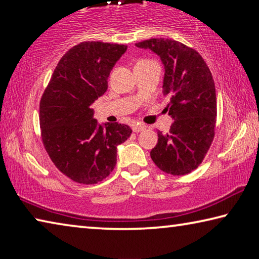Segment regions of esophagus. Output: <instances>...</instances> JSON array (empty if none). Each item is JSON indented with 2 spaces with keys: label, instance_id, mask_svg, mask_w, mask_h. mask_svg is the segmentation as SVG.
Wrapping results in <instances>:
<instances>
[{
  "label": "esophagus",
  "instance_id": "1",
  "mask_svg": "<svg viewBox=\"0 0 259 259\" xmlns=\"http://www.w3.org/2000/svg\"><path fill=\"white\" fill-rule=\"evenodd\" d=\"M145 129H146V125H144V124H140V123L133 124L134 133H140V131H143V130H145Z\"/></svg>",
  "mask_w": 259,
  "mask_h": 259
}]
</instances>
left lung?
<instances>
[{
	"instance_id": "obj_1",
	"label": "left lung",
	"mask_w": 259,
	"mask_h": 259,
	"mask_svg": "<svg viewBox=\"0 0 259 259\" xmlns=\"http://www.w3.org/2000/svg\"><path fill=\"white\" fill-rule=\"evenodd\" d=\"M160 56L164 65L163 96L175 120L169 134L157 133L151 157L162 171L182 176L202 163L216 131L217 102L211 72L198 51L170 38L136 43Z\"/></svg>"
}]
</instances>
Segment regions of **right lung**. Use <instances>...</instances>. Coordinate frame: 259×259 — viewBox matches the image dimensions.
<instances>
[{
	"mask_svg": "<svg viewBox=\"0 0 259 259\" xmlns=\"http://www.w3.org/2000/svg\"><path fill=\"white\" fill-rule=\"evenodd\" d=\"M126 46L81 42L57 65L40 102L42 143L56 168L73 182L104 181L116 164V147L130 126L98 125L91 105L107 90L112 68Z\"/></svg>",
	"mask_w": 259,
	"mask_h": 259,
	"instance_id": "right-lung-1",
	"label": "right lung"
}]
</instances>
